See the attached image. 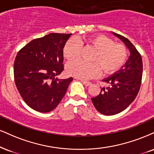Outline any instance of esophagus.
<instances>
[{"label":"esophagus","mask_w":154,"mask_h":154,"mask_svg":"<svg viewBox=\"0 0 154 154\" xmlns=\"http://www.w3.org/2000/svg\"><path fill=\"white\" fill-rule=\"evenodd\" d=\"M80 82L82 83L83 85H85V86H89V85H91V82H88V81H84V80H80Z\"/></svg>","instance_id":"obj_1"}]
</instances>
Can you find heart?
Returning <instances> with one entry per match:
<instances>
[{"mask_svg": "<svg viewBox=\"0 0 154 154\" xmlns=\"http://www.w3.org/2000/svg\"><path fill=\"white\" fill-rule=\"evenodd\" d=\"M82 44L90 46L95 51L90 60L85 62L77 59L68 63L66 73L81 79L95 77L101 70L103 74H111L118 71L128 59V50L122 44L116 43L103 34H95L79 40ZM80 48L75 39H69L63 48V54L66 59H73L79 56Z\"/></svg>", "mask_w": 154, "mask_h": 154, "instance_id": "heart-1", "label": "heart"}]
</instances>
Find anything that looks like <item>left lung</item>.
<instances>
[{
  "instance_id": "obj_1",
  "label": "left lung",
  "mask_w": 154,
  "mask_h": 154,
  "mask_svg": "<svg viewBox=\"0 0 154 154\" xmlns=\"http://www.w3.org/2000/svg\"><path fill=\"white\" fill-rule=\"evenodd\" d=\"M125 44L130 51V57L119 71L103 79L107 88H101L92 102L98 112L105 116H113L125 110L136 99L141 85L143 62L140 53L128 38L112 32Z\"/></svg>"
}]
</instances>
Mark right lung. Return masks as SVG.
<instances>
[{"label":"right lung","mask_w":154,"mask_h":154,"mask_svg":"<svg viewBox=\"0 0 154 154\" xmlns=\"http://www.w3.org/2000/svg\"><path fill=\"white\" fill-rule=\"evenodd\" d=\"M71 35L51 33L36 38L16 55L14 67L16 88L24 102L38 112L53 110L73 79L57 77L64 70L63 48Z\"/></svg>","instance_id":"right-lung-1"}]
</instances>
